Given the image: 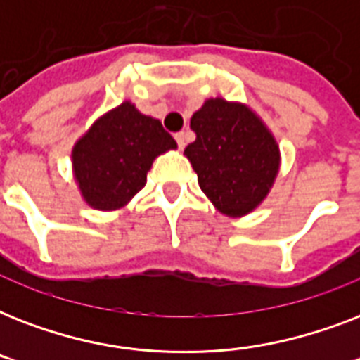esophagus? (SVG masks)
Here are the masks:
<instances>
[{"label": "esophagus", "mask_w": 360, "mask_h": 360, "mask_svg": "<svg viewBox=\"0 0 360 360\" xmlns=\"http://www.w3.org/2000/svg\"><path fill=\"white\" fill-rule=\"evenodd\" d=\"M175 141H177V146H179V149H185V146H186V132H177V134H175Z\"/></svg>", "instance_id": "esophagus-1"}]
</instances>
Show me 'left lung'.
<instances>
[{
  "instance_id": "obj_1",
  "label": "left lung",
  "mask_w": 360,
  "mask_h": 360,
  "mask_svg": "<svg viewBox=\"0 0 360 360\" xmlns=\"http://www.w3.org/2000/svg\"><path fill=\"white\" fill-rule=\"evenodd\" d=\"M196 140L188 143L198 183L220 213L240 219L256 211L280 172V147L265 121L248 106L207 98L191 117Z\"/></svg>"
}]
</instances>
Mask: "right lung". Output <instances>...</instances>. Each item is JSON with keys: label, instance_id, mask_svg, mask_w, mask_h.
<instances>
[{"label": "right lung", "instance_id": "right-lung-1", "mask_svg": "<svg viewBox=\"0 0 360 360\" xmlns=\"http://www.w3.org/2000/svg\"><path fill=\"white\" fill-rule=\"evenodd\" d=\"M177 143L162 123L130 101L108 110L76 140L72 175L82 200L97 211H120L146 186L153 160Z\"/></svg>", "mask_w": 360, "mask_h": 360}]
</instances>
